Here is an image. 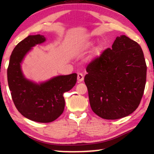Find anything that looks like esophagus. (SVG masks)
Segmentation results:
<instances>
[{"label": "esophagus", "instance_id": "34e87169", "mask_svg": "<svg viewBox=\"0 0 154 154\" xmlns=\"http://www.w3.org/2000/svg\"><path fill=\"white\" fill-rule=\"evenodd\" d=\"M77 79H78V81H79V83L80 82H82L84 80V75L82 73H78V76H77Z\"/></svg>", "mask_w": 154, "mask_h": 154}]
</instances>
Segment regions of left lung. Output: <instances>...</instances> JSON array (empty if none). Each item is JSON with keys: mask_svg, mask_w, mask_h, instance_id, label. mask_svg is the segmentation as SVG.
<instances>
[{"mask_svg": "<svg viewBox=\"0 0 154 154\" xmlns=\"http://www.w3.org/2000/svg\"><path fill=\"white\" fill-rule=\"evenodd\" d=\"M84 81L92 110L104 119L131 114L144 94L146 64L140 45L125 35L117 37L87 66Z\"/></svg>", "mask_w": 154, "mask_h": 154, "instance_id": "obj_1", "label": "left lung"}]
</instances>
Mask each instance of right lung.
<instances>
[{
  "label": "right lung",
  "mask_w": 154,
  "mask_h": 154,
  "mask_svg": "<svg viewBox=\"0 0 154 154\" xmlns=\"http://www.w3.org/2000/svg\"><path fill=\"white\" fill-rule=\"evenodd\" d=\"M45 41L44 35H29L14 48L8 68V82L12 99L21 114L39 123L54 121L63 113L64 92L72 89L76 73L59 75L41 84L26 79L20 64L31 48Z\"/></svg>",
  "instance_id": "obj_1"
}]
</instances>
